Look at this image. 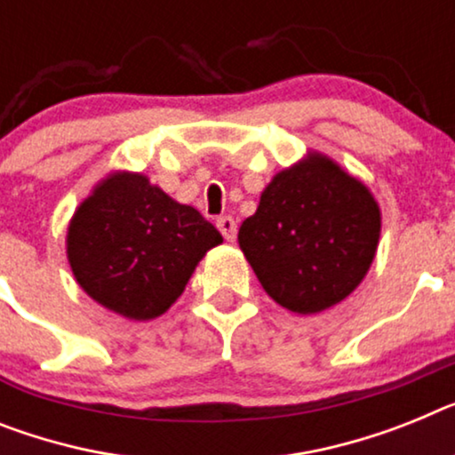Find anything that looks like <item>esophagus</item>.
<instances>
[{"instance_id": "obj_1", "label": "esophagus", "mask_w": 455, "mask_h": 455, "mask_svg": "<svg viewBox=\"0 0 455 455\" xmlns=\"http://www.w3.org/2000/svg\"><path fill=\"white\" fill-rule=\"evenodd\" d=\"M216 225H219L220 235H223L228 242H235V239H236V220L232 219V216H220V219L216 220Z\"/></svg>"}]
</instances>
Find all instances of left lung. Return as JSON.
I'll return each instance as SVG.
<instances>
[{"label":"left lung","mask_w":455,"mask_h":455,"mask_svg":"<svg viewBox=\"0 0 455 455\" xmlns=\"http://www.w3.org/2000/svg\"><path fill=\"white\" fill-rule=\"evenodd\" d=\"M379 230L371 188L333 158L308 151L267 184L258 212L239 228V248L275 304L313 315L366 278Z\"/></svg>","instance_id":"left-lung-1"}]
</instances>
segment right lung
<instances>
[{"label": "right lung", "instance_id": "add662e5", "mask_svg": "<svg viewBox=\"0 0 455 455\" xmlns=\"http://www.w3.org/2000/svg\"><path fill=\"white\" fill-rule=\"evenodd\" d=\"M223 243L190 204L172 200L142 172L115 170L92 188L66 232L77 285L126 320L163 315L200 259Z\"/></svg>", "mask_w": 455, "mask_h": 455}]
</instances>
